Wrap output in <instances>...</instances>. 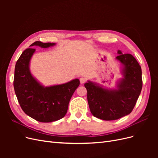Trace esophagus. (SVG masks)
Segmentation results:
<instances>
[{
  "mask_svg": "<svg viewBox=\"0 0 158 158\" xmlns=\"http://www.w3.org/2000/svg\"><path fill=\"white\" fill-rule=\"evenodd\" d=\"M80 83L81 84H84L85 82H86V79H85V78H84V77H81L80 78Z\"/></svg>",
  "mask_w": 158,
  "mask_h": 158,
  "instance_id": "34e87169",
  "label": "esophagus"
}]
</instances>
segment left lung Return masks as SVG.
I'll return each mask as SVG.
<instances>
[{
  "instance_id": "left-lung-1",
  "label": "left lung",
  "mask_w": 158,
  "mask_h": 158,
  "mask_svg": "<svg viewBox=\"0 0 158 158\" xmlns=\"http://www.w3.org/2000/svg\"><path fill=\"white\" fill-rule=\"evenodd\" d=\"M116 59L121 64L116 88L107 89L88 80L84 84L88 102L93 115L105 121L118 119L130 114L135 107L142 88V69L136 59L118 50Z\"/></svg>"
}]
</instances>
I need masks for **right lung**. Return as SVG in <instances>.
<instances>
[{
  "label": "right lung",
  "instance_id": "obj_1",
  "mask_svg": "<svg viewBox=\"0 0 158 158\" xmlns=\"http://www.w3.org/2000/svg\"><path fill=\"white\" fill-rule=\"evenodd\" d=\"M55 45V43L35 41L30 47L49 48ZM35 52L33 47L26 49L16 62L14 88L18 101L23 112L37 121H58L66 114L69 102L79 86L80 80L76 78L63 84L44 86L30 72V61Z\"/></svg>",
  "mask_w": 158,
  "mask_h": 158
}]
</instances>
